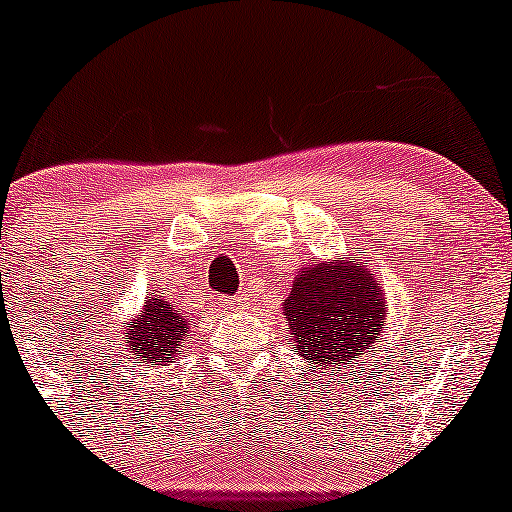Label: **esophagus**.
<instances>
[{
    "label": "esophagus",
    "instance_id": "esophagus-1",
    "mask_svg": "<svg viewBox=\"0 0 512 512\" xmlns=\"http://www.w3.org/2000/svg\"><path fill=\"white\" fill-rule=\"evenodd\" d=\"M246 300H249V298H241V295H239V298H231V305H234L236 310H241V308H246Z\"/></svg>",
    "mask_w": 512,
    "mask_h": 512
}]
</instances>
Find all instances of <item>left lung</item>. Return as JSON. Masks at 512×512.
<instances>
[{"label":"left lung","mask_w":512,"mask_h":512,"mask_svg":"<svg viewBox=\"0 0 512 512\" xmlns=\"http://www.w3.org/2000/svg\"><path fill=\"white\" fill-rule=\"evenodd\" d=\"M283 315L295 350L313 372L357 370L387 320L382 283L362 256L298 268Z\"/></svg>","instance_id":"1"}]
</instances>
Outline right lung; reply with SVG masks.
<instances>
[{
  "mask_svg": "<svg viewBox=\"0 0 512 512\" xmlns=\"http://www.w3.org/2000/svg\"><path fill=\"white\" fill-rule=\"evenodd\" d=\"M189 315L162 298H150L133 323H123L128 362L165 365L182 355V337L189 333Z\"/></svg>",
  "mask_w": 512,
  "mask_h": 512,
  "instance_id": "1",
  "label": "right lung"
}]
</instances>
